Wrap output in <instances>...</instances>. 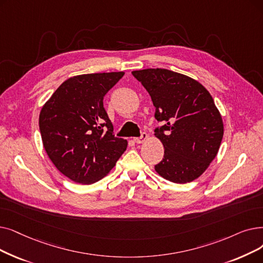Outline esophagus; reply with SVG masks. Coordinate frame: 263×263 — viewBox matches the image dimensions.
<instances>
[{"label":"esophagus","instance_id":"obj_1","mask_svg":"<svg viewBox=\"0 0 263 263\" xmlns=\"http://www.w3.org/2000/svg\"><path fill=\"white\" fill-rule=\"evenodd\" d=\"M146 139H147V133H146V132H143V133L141 134L140 138H135V139H134V142H135L136 144H142V143L145 142Z\"/></svg>","mask_w":263,"mask_h":263}]
</instances>
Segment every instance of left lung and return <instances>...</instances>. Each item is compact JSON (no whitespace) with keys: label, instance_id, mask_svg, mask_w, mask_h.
Segmentation results:
<instances>
[{"label":"left lung","instance_id":"1","mask_svg":"<svg viewBox=\"0 0 263 263\" xmlns=\"http://www.w3.org/2000/svg\"><path fill=\"white\" fill-rule=\"evenodd\" d=\"M132 75L152 97L155 118L162 123L155 129L164 147L156 172L176 184L197 179L215 159L223 136L221 115L212 96L195 79L166 68H146Z\"/></svg>","mask_w":263,"mask_h":263}]
</instances>
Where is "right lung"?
Segmentation results:
<instances>
[{"mask_svg":"<svg viewBox=\"0 0 263 263\" xmlns=\"http://www.w3.org/2000/svg\"><path fill=\"white\" fill-rule=\"evenodd\" d=\"M123 75L111 72L68 78L41 110L45 151L54 166L78 184L103 178L127 149V140L114 135L103 106L104 96Z\"/></svg>","mask_w":263,"mask_h":263,"instance_id":"right-lung-1","label":"right lung"}]
</instances>
